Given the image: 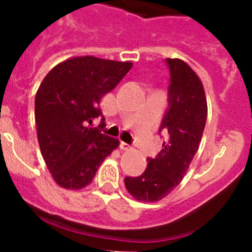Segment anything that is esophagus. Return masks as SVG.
Instances as JSON below:
<instances>
[{
  "label": "esophagus",
  "instance_id": "obj_1",
  "mask_svg": "<svg viewBox=\"0 0 252 252\" xmlns=\"http://www.w3.org/2000/svg\"><path fill=\"white\" fill-rule=\"evenodd\" d=\"M120 148L122 149V150H125V151H127V150H131V146L128 145V144H126V142H124L122 141L121 144H120Z\"/></svg>",
  "mask_w": 252,
  "mask_h": 252
}]
</instances>
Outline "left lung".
I'll use <instances>...</instances> for the list:
<instances>
[{
    "label": "left lung",
    "instance_id": "obj_1",
    "mask_svg": "<svg viewBox=\"0 0 252 252\" xmlns=\"http://www.w3.org/2000/svg\"><path fill=\"white\" fill-rule=\"evenodd\" d=\"M170 70L169 108L159 132L165 140L155 159L140 177H126L125 186L135 199L158 202L183 180L198 151L207 120V99L203 84L186 62L166 59Z\"/></svg>",
    "mask_w": 252,
    "mask_h": 252
}]
</instances>
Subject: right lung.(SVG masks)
<instances>
[{
	"label": "right lung",
	"mask_w": 252,
	"mask_h": 252,
	"mask_svg": "<svg viewBox=\"0 0 252 252\" xmlns=\"http://www.w3.org/2000/svg\"><path fill=\"white\" fill-rule=\"evenodd\" d=\"M131 66L130 62L74 57L43 79L35 95L37 141L58 186L77 190L91 184L103 160L120 145L119 139L90 125L102 116V97Z\"/></svg>",
	"instance_id": "obj_1"
}]
</instances>
